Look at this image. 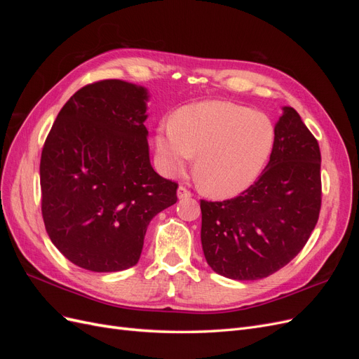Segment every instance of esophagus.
<instances>
[{"mask_svg":"<svg viewBox=\"0 0 359 359\" xmlns=\"http://www.w3.org/2000/svg\"><path fill=\"white\" fill-rule=\"evenodd\" d=\"M177 196H178V199H190L191 198V193L186 187L181 186V187H178Z\"/></svg>","mask_w":359,"mask_h":359,"instance_id":"esophagus-1","label":"esophagus"}]
</instances>
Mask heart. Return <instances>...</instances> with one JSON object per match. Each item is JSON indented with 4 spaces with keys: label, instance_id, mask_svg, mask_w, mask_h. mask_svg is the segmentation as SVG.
Masks as SVG:
<instances>
[{
    "label": "heart",
    "instance_id": "obj_1",
    "mask_svg": "<svg viewBox=\"0 0 359 359\" xmlns=\"http://www.w3.org/2000/svg\"><path fill=\"white\" fill-rule=\"evenodd\" d=\"M271 119L247 106L206 100L181 107L161 126L156 149L168 173L186 170L193 160L198 186L215 198H231L259 178L273 153Z\"/></svg>",
    "mask_w": 359,
    "mask_h": 359
}]
</instances>
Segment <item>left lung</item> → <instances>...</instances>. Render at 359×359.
Here are the masks:
<instances>
[{"mask_svg": "<svg viewBox=\"0 0 359 359\" xmlns=\"http://www.w3.org/2000/svg\"><path fill=\"white\" fill-rule=\"evenodd\" d=\"M281 111L273 153L253 186L229 201H201L203 255L223 277L274 274L301 252L318 223L319 144L293 107Z\"/></svg>", "mask_w": 359, "mask_h": 359, "instance_id": "left-lung-1", "label": "left lung"}]
</instances>
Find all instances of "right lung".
<instances>
[{
    "label": "right lung",
    "instance_id": "1",
    "mask_svg": "<svg viewBox=\"0 0 359 359\" xmlns=\"http://www.w3.org/2000/svg\"><path fill=\"white\" fill-rule=\"evenodd\" d=\"M149 93L119 79L74 93L41 151V214L52 244L94 273L135 266L147 227L177 202L178 184L151 166Z\"/></svg>",
    "mask_w": 359,
    "mask_h": 359
}]
</instances>
